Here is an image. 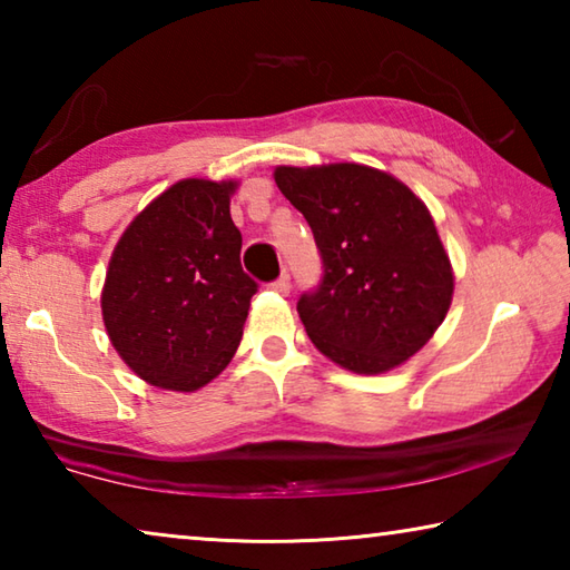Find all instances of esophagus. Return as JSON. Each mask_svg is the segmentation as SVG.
<instances>
[{
    "label": "esophagus",
    "instance_id": "obj_1",
    "mask_svg": "<svg viewBox=\"0 0 570 570\" xmlns=\"http://www.w3.org/2000/svg\"><path fill=\"white\" fill-rule=\"evenodd\" d=\"M268 288H272V292H276V294H288V288H292V278H288V274L284 272L282 276H278L276 278V282H272V284H268Z\"/></svg>",
    "mask_w": 570,
    "mask_h": 570
}]
</instances>
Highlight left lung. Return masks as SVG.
I'll return each instance as SVG.
<instances>
[{"label": "left lung", "mask_w": 570, "mask_h": 570, "mask_svg": "<svg viewBox=\"0 0 570 570\" xmlns=\"http://www.w3.org/2000/svg\"><path fill=\"white\" fill-rule=\"evenodd\" d=\"M322 254V282L298 296L308 340L344 370L380 374L417 354L445 320L452 266L428 206L360 163L274 170Z\"/></svg>", "instance_id": "1"}]
</instances>
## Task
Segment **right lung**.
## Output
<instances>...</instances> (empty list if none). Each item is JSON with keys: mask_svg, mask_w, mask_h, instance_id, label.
I'll list each match as a JSON object with an SVG mask.
<instances>
[{"mask_svg": "<svg viewBox=\"0 0 570 570\" xmlns=\"http://www.w3.org/2000/svg\"><path fill=\"white\" fill-rule=\"evenodd\" d=\"M234 180L186 178L135 216L112 250L102 322L153 387L193 392L236 354L258 284L240 268Z\"/></svg>", "mask_w": 570, "mask_h": 570, "instance_id": "right-lung-1", "label": "right lung"}]
</instances>
